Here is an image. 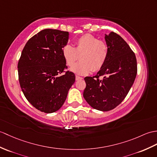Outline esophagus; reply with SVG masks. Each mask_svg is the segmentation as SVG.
I'll list each match as a JSON object with an SVG mask.
<instances>
[{"label": "esophagus", "instance_id": "obj_1", "mask_svg": "<svg viewBox=\"0 0 157 157\" xmlns=\"http://www.w3.org/2000/svg\"><path fill=\"white\" fill-rule=\"evenodd\" d=\"M82 79L83 78L82 77H79V76H78V75L75 76V80H76V81H78V80H80V79Z\"/></svg>", "mask_w": 157, "mask_h": 157}]
</instances>
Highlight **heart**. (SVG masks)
<instances>
[{
    "label": "heart",
    "instance_id": "1",
    "mask_svg": "<svg viewBox=\"0 0 157 157\" xmlns=\"http://www.w3.org/2000/svg\"><path fill=\"white\" fill-rule=\"evenodd\" d=\"M62 56L68 66H72L80 56L81 61L71 67L75 74L84 75L97 71L104 67L108 57L109 49L104 41L90 34L83 35L75 41V47L67 44L62 48Z\"/></svg>",
    "mask_w": 157,
    "mask_h": 157
}]
</instances>
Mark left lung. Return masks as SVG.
Returning <instances> with one entry per match:
<instances>
[{"instance_id":"left-lung-1","label":"left lung","mask_w":157,"mask_h":157,"mask_svg":"<svg viewBox=\"0 0 157 157\" xmlns=\"http://www.w3.org/2000/svg\"><path fill=\"white\" fill-rule=\"evenodd\" d=\"M105 40L109 52L104 67L93 77L84 78L83 98L93 108L109 111L118 105L128 94L137 74L135 54L120 36L111 32ZM102 76L103 78L99 79Z\"/></svg>"}]
</instances>
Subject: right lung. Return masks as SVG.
<instances>
[{
    "instance_id": "add662e5",
    "label": "right lung",
    "mask_w": 157,
    "mask_h": 157,
    "mask_svg": "<svg viewBox=\"0 0 157 157\" xmlns=\"http://www.w3.org/2000/svg\"><path fill=\"white\" fill-rule=\"evenodd\" d=\"M68 39L67 31L46 29L29 39L21 53L18 62L21 90L29 102L41 112L59 110L75 82L74 73L64 71L67 66L61 51Z\"/></svg>"
}]
</instances>
